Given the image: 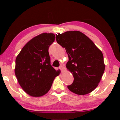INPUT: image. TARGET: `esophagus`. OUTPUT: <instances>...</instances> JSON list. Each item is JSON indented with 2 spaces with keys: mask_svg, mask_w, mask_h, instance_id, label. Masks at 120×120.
Returning <instances> with one entry per match:
<instances>
[{
  "mask_svg": "<svg viewBox=\"0 0 120 120\" xmlns=\"http://www.w3.org/2000/svg\"><path fill=\"white\" fill-rule=\"evenodd\" d=\"M60 69L61 70V71H62V72H63V71H64V68L63 65H60Z\"/></svg>",
  "mask_w": 120,
  "mask_h": 120,
  "instance_id": "1",
  "label": "esophagus"
}]
</instances>
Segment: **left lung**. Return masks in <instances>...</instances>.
<instances>
[{"mask_svg": "<svg viewBox=\"0 0 120 120\" xmlns=\"http://www.w3.org/2000/svg\"><path fill=\"white\" fill-rule=\"evenodd\" d=\"M57 42L65 48L69 60L66 67L74 77L68 89L78 95L92 92L105 70L102 52L89 38L79 31H67L56 35Z\"/></svg>", "mask_w": 120, "mask_h": 120, "instance_id": "1", "label": "left lung"}]
</instances>
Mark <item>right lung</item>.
Wrapping results in <instances>:
<instances>
[{
	"mask_svg": "<svg viewBox=\"0 0 120 120\" xmlns=\"http://www.w3.org/2000/svg\"><path fill=\"white\" fill-rule=\"evenodd\" d=\"M53 33H44L29 40L16 58L15 73L19 85L29 96L39 97L48 92L60 73L50 63L49 46L55 41Z\"/></svg>",
	"mask_w": 120,
	"mask_h": 120,
	"instance_id": "obj_1",
	"label": "right lung"
}]
</instances>
